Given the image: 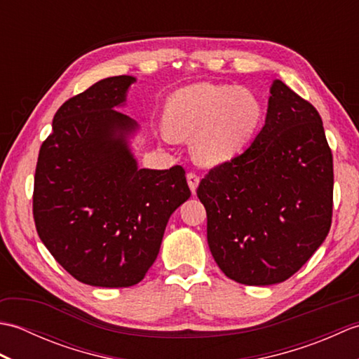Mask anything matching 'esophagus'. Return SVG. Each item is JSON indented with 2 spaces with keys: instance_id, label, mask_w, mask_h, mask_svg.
<instances>
[{
  "instance_id": "obj_1",
  "label": "esophagus",
  "mask_w": 359,
  "mask_h": 359,
  "mask_svg": "<svg viewBox=\"0 0 359 359\" xmlns=\"http://www.w3.org/2000/svg\"><path fill=\"white\" fill-rule=\"evenodd\" d=\"M187 180H188V185H189V189H191V193L196 194V189H197V185H199L201 177L196 172H188Z\"/></svg>"
}]
</instances>
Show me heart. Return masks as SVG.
I'll return each instance as SVG.
<instances>
[{"label":"heart","instance_id":"1","mask_svg":"<svg viewBox=\"0 0 359 359\" xmlns=\"http://www.w3.org/2000/svg\"><path fill=\"white\" fill-rule=\"evenodd\" d=\"M262 106L253 93L239 86L199 83L175 93L166 106L168 131L189 139L202 165H219L236 157L257 133Z\"/></svg>","mask_w":359,"mask_h":359}]
</instances>
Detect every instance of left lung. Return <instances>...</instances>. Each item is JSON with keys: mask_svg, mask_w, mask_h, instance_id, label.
Returning <instances> with one entry per match:
<instances>
[{"mask_svg": "<svg viewBox=\"0 0 359 359\" xmlns=\"http://www.w3.org/2000/svg\"><path fill=\"white\" fill-rule=\"evenodd\" d=\"M253 143L201 180L207 239L225 276L245 285L287 280L332 225L333 156L316 108L274 80Z\"/></svg>", "mask_w": 359, "mask_h": 359, "instance_id": "1", "label": "left lung"}]
</instances>
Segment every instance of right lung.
I'll list each match as a JSON object with an SVG mask.
<instances>
[{
  "label": "right lung",
  "instance_id": "right-lung-1",
  "mask_svg": "<svg viewBox=\"0 0 359 359\" xmlns=\"http://www.w3.org/2000/svg\"><path fill=\"white\" fill-rule=\"evenodd\" d=\"M134 81L104 79L65 102L38 154L36 233L71 276L94 287L139 284L168 219L191 196L180 165L137 168L126 140L137 123L114 109Z\"/></svg>",
  "mask_w": 359,
  "mask_h": 359
}]
</instances>
